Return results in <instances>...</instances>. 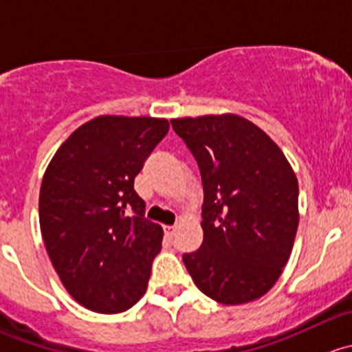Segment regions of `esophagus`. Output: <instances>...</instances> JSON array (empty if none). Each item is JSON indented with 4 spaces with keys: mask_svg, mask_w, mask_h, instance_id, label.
Listing matches in <instances>:
<instances>
[{
    "mask_svg": "<svg viewBox=\"0 0 352 352\" xmlns=\"http://www.w3.org/2000/svg\"><path fill=\"white\" fill-rule=\"evenodd\" d=\"M177 232V225H172V227H165V234L168 235V237H173Z\"/></svg>",
    "mask_w": 352,
    "mask_h": 352,
    "instance_id": "esophagus-1",
    "label": "esophagus"
}]
</instances>
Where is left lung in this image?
<instances>
[{
    "label": "left lung",
    "instance_id": "8db88e82",
    "mask_svg": "<svg viewBox=\"0 0 352 352\" xmlns=\"http://www.w3.org/2000/svg\"><path fill=\"white\" fill-rule=\"evenodd\" d=\"M172 127L199 166L203 244L182 261L203 294L244 305L267 294L298 232V179L261 129L237 115L177 118Z\"/></svg>",
    "mask_w": 352,
    "mask_h": 352
}]
</instances>
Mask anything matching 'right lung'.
I'll return each mask as SVG.
<instances>
[{"label":"right lung","instance_id":"right-lung-1","mask_svg":"<svg viewBox=\"0 0 352 352\" xmlns=\"http://www.w3.org/2000/svg\"><path fill=\"white\" fill-rule=\"evenodd\" d=\"M168 129L163 118L98 117L60 146L44 173V245L65 289L91 311H125L148 287L163 230L144 217L134 179Z\"/></svg>","mask_w":352,"mask_h":352}]
</instances>
